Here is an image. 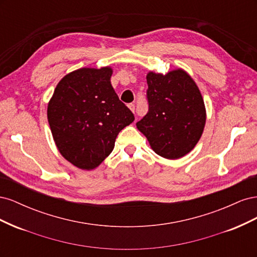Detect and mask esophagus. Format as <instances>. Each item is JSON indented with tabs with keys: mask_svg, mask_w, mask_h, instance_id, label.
I'll list each match as a JSON object with an SVG mask.
<instances>
[{
	"mask_svg": "<svg viewBox=\"0 0 257 257\" xmlns=\"http://www.w3.org/2000/svg\"><path fill=\"white\" fill-rule=\"evenodd\" d=\"M128 106V108H130V109H131V111H135V105L134 104H128L127 105Z\"/></svg>",
	"mask_w": 257,
	"mask_h": 257,
	"instance_id": "34e87169",
	"label": "esophagus"
}]
</instances>
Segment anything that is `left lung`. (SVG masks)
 <instances>
[{
	"mask_svg": "<svg viewBox=\"0 0 257 257\" xmlns=\"http://www.w3.org/2000/svg\"><path fill=\"white\" fill-rule=\"evenodd\" d=\"M149 111L136 123L152 150L178 160L191 152L206 124V107L196 82L182 68L147 74Z\"/></svg>",
	"mask_w": 257,
	"mask_h": 257,
	"instance_id": "1",
	"label": "left lung"
}]
</instances>
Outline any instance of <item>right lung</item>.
Instances as JSON below:
<instances>
[{
    "label": "right lung",
    "mask_w": 257,
    "mask_h": 257,
    "mask_svg": "<svg viewBox=\"0 0 257 257\" xmlns=\"http://www.w3.org/2000/svg\"><path fill=\"white\" fill-rule=\"evenodd\" d=\"M111 75L110 66L76 69L59 81L48 103L59 152L83 170L96 168L113 150L120 131L135 119L114 92Z\"/></svg>",
    "instance_id": "1"
}]
</instances>
